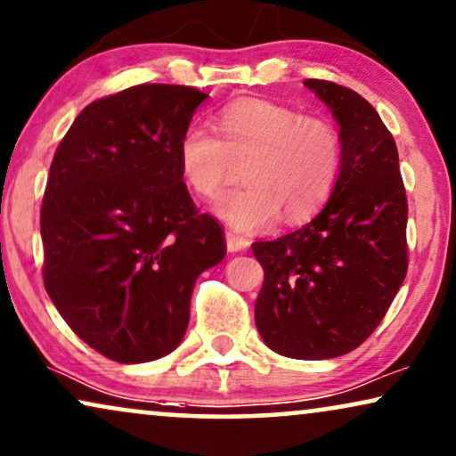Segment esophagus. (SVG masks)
<instances>
[{
	"label": "esophagus",
	"mask_w": 456,
	"mask_h": 456,
	"mask_svg": "<svg viewBox=\"0 0 456 456\" xmlns=\"http://www.w3.org/2000/svg\"><path fill=\"white\" fill-rule=\"evenodd\" d=\"M224 240H227V250L229 252H241V250H246L248 246H250V241H248L246 238H241V235H238V233H233V232L224 233Z\"/></svg>",
	"instance_id": "34e87169"
}]
</instances>
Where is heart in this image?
Wrapping results in <instances>:
<instances>
[{"label":"heart","mask_w":456,"mask_h":456,"mask_svg":"<svg viewBox=\"0 0 456 456\" xmlns=\"http://www.w3.org/2000/svg\"><path fill=\"white\" fill-rule=\"evenodd\" d=\"M215 133L190 126L177 145L185 185L215 200L246 165L248 187L216 204V216L235 232H260L279 221L313 216L331 196L342 171V139L330 120L263 100L238 102L216 117Z\"/></svg>","instance_id":"obj_1"}]
</instances>
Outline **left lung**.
<instances>
[{
	"mask_svg": "<svg viewBox=\"0 0 456 456\" xmlns=\"http://www.w3.org/2000/svg\"><path fill=\"white\" fill-rule=\"evenodd\" d=\"M305 85L339 125L342 171L311 223L252 244L265 269L254 317L277 354L323 361L359 348L398 294L409 266V206L396 143L378 110L342 85Z\"/></svg>",
	"mask_w": 456,
	"mask_h": 456,
	"instance_id": "1",
	"label": "left lung"
}]
</instances>
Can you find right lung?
<instances>
[{"instance_id": "add662e5", "label": "right lung", "mask_w": 456, "mask_h": 456, "mask_svg": "<svg viewBox=\"0 0 456 456\" xmlns=\"http://www.w3.org/2000/svg\"><path fill=\"white\" fill-rule=\"evenodd\" d=\"M206 94L135 85L91 102L60 142L41 206L44 283L72 331L117 362L173 352L200 273L227 254L177 145Z\"/></svg>"}]
</instances>
